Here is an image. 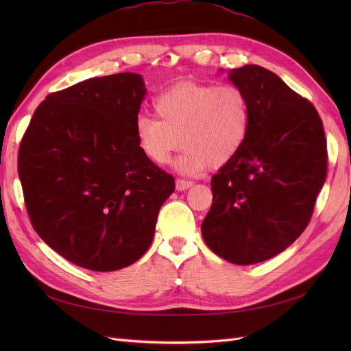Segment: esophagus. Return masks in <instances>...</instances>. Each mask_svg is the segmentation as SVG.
I'll use <instances>...</instances> for the list:
<instances>
[{"label":"esophagus","mask_w":351,"mask_h":351,"mask_svg":"<svg viewBox=\"0 0 351 351\" xmlns=\"http://www.w3.org/2000/svg\"><path fill=\"white\" fill-rule=\"evenodd\" d=\"M193 186V182H189V180H183V178H177L176 182V187L178 192H183V190H187L189 187Z\"/></svg>","instance_id":"34e87169"}]
</instances>
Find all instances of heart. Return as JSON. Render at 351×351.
<instances>
[{
  "label": "heart",
  "instance_id": "obj_1",
  "mask_svg": "<svg viewBox=\"0 0 351 351\" xmlns=\"http://www.w3.org/2000/svg\"><path fill=\"white\" fill-rule=\"evenodd\" d=\"M154 110L156 119L141 115L134 123L139 149L152 164L164 165L182 142L176 167L184 174L228 164L249 130V101L236 84L178 83L158 95Z\"/></svg>",
  "mask_w": 351,
  "mask_h": 351
}]
</instances>
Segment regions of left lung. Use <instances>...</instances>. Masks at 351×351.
Here are the masks:
<instances>
[{"label": "left lung", "mask_w": 351, "mask_h": 351, "mask_svg": "<svg viewBox=\"0 0 351 351\" xmlns=\"http://www.w3.org/2000/svg\"><path fill=\"white\" fill-rule=\"evenodd\" d=\"M250 121L240 151L212 177L206 246L237 265L268 261L307 227L326 177V137L313 105L256 64L230 71Z\"/></svg>", "instance_id": "8db88e82"}]
</instances>
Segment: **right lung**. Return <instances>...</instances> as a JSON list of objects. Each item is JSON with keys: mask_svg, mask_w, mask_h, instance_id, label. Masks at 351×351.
Listing matches in <instances>:
<instances>
[{"mask_svg": "<svg viewBox=\"0 0 351 351\" xmlns=\"http://www.w3.org/2000/svg\"><path fill=\"white\" fill-rule=\"evenodd\" d=\"M141 74L83 80L40 102L19 149L32 226L69 262L98 272L129 267L149 249L174 177L142 154L134 123Z\"/></svg>", "mask_w": 351, "mask_h": 351, "instance_id": "right-lung-1", "label": "right lung"}]
</instances>
